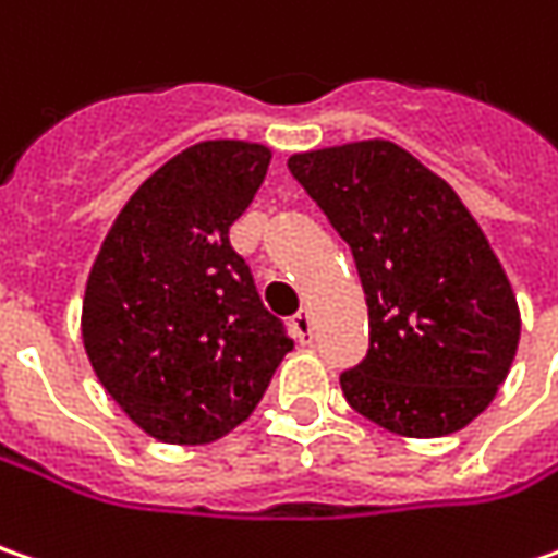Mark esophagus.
I'll list each match as a JSON object with an SVG mask.
<instances>
[{
    "label": "esophagus",
    "mask_w": 558,
    "mask_h": 558,
    "mask_svg": "<svg viewBox=\"0 0 558 558\" xmlns=\"http://www.w3.org/2000/svg\"><path fill=\"white\" fill-rule=\"evenodd\" d=\"M293 330H296L299 342H302V345H308V342H312V337H315L312 315H308V312H299V315L293 317Z\"/></svg>",
    "instance_id": "1"
}]
</instances>
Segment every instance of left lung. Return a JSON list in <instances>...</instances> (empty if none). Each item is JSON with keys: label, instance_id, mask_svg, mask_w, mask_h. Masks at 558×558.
<instances>
[{"label": "left lung", "instance_id": "1", "mask_svg": "<svg viewBox=\"0 0 558 558\" xmlns=\"http://www.w3.org/2000/svg\"><path fill=\"white\" fill-rule=\"evenodd\" d=\"M290 172L352 246L371 349L339 376L376 426L438 438L494 401L519 349V302L451 184L386 138L293 154Z\"/></svg>", "mask_w": 558, "mask_h": 558}]
</instances>
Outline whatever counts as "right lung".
<instances>
[{
	"instance_id": "1",
	"label": "right lung",
	"mask_w": 558,
	"mask_h": 558,
	"mask_svg": "<svg viewBox=\"0 0 558 558\" xmlns=\"http://www.w3.org/2000/svg\"><path fill=\"white\" fill-rule=\"evenodd\" d=\"M268 163V147L231 138L175 154L129 197L88 271L92 371L157 441L209 445L241 426L293 349L228 241Z\"/></svg>"
}]
</instances>
